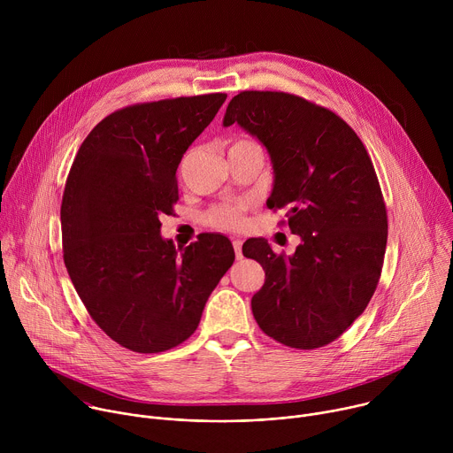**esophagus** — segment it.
I'll return each mask as SVG.
<instances>
[{"instance_id":"obj_1","label":"esophagus","mask_w":453,"mask_h":453,"mask_svg":"<svg viewBox=\"0 0 453 453\" xmlns=\"http://www.w3.org/2000/svg\"><path fill=\"white\" fill-rule=\"evenodd\" d=\"M233 247H234V254H236V260H242L243 254H242V240L234 238L233 240Z\"/></svg>"}]
</instances>
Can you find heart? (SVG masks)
<instances>
[{"label": "heart", "mask_w": 453, "mask_h": 453, "mask_svg": "<svg viewBox=\"0 0 453 453\" xmlns=\"http://www.w3.org/2000/svg\"><path fill=\"white\" fill-rule=\"evenodd\" d=\"M242 143H249V142H236L233 147L242 145ZM245 204H226V206H217L211 211H208L206 215V224L217 229H238L243 226L245 219Z\"/></svg>", "instance_id": "b5f03b06"}]
</instances>
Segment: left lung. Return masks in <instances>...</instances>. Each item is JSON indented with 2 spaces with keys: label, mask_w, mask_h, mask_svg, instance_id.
Segmentation results:
<instances>
[{
  "label": "left lung",
  "mask_w": 453,
  "mask_h": 453,
  "mask_svg": "<svg viewBox=\"0 0 453 453\" xmlns=\"http://www.w3.org/2000/svg\"><path fill=\"white\" fill-rule=\"evenodd\" d=\"M222 123H238L267 149V206L285 210L301 236L292 256L265 238L242 247L265 271L250 301L257 326L290 348L326 346L365 310L383 265L387 213L371 157L342 118L288 93L243 91Z\"/></svg>",
  "instance_id": "8db88e82"
}]
</instances>
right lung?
<instances>
[{
    "mask_svg": "<svg viewBox=\"0 0 453 453\" xmlns=\"http://www.w3.org/2000/svg\"><path fill=\"white\" fill-rule=\"evenodd\" d=\"M227 95L119 109L81 145L60 206L64 264L96 325L119 346L159 353L197 330L210 294L234 262L227 236L175 249L161 215L179 199L177 166Z\"/></svg>",
    "mask_w": 453,
    "mask_h": 453,
    "instance_id": "obj_1",
    "label": "right lung"
}]
</instances>
